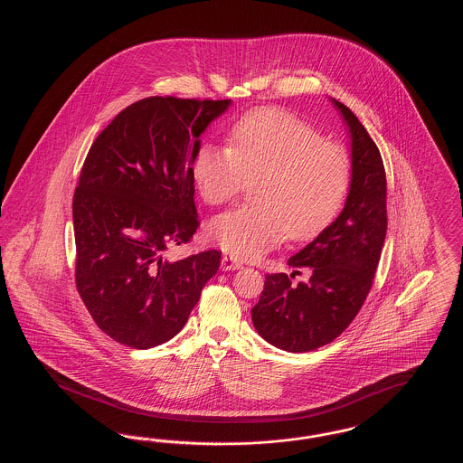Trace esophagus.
Listing matches in <instances>:
<instances>
[{
    "instance_id": "obj_1",
    "label": "esophagus",
    "mask_w": 463,
    "mask_h": 463,
    "mask_svg": "<svg viewBox=\"0 0 463 463\" xmlns=\"http://www.w3.org/2000/svg\"><path fill=\"white\" fill-rule=\"evenodd\" d=\"M242 264L240 260H236V259H232V257H223L221 262L222 270H238V269H241Z\"/></svg>"
}]
</instances>
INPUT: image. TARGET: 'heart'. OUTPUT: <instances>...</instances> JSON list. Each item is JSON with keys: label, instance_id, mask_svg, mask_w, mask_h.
Returning <instances> with one entry per match:
<instances>
[{"label": "heart", "instance_id": "1", "mask_svg": "<svg viewBox=\"0 0 463 463\" xmlns=\"http://www.w3.org/2000/svg\"><path fill=\"white\" fill-rule=\"evenodd\" d=\"M229 147L203 144L193 175L219 206L255 180L257 203L215 217L208 234L229 255L255 260L285 238L306 241L336 217L351 185V157L323 133L278 108L251 110L231 128Z\"/></svg>", "mask_w": 463, "mask_h": 463}]
</instances>
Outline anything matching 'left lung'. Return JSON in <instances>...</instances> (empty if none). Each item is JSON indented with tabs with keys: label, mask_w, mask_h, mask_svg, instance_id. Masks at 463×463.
<instances>
[{
	"label": "left lung",
	"mask_w": 463,
	"mask_h": 463,
	"mask_svg": "<svg viewBox=\"0 0 463 463\" xmlns=\"http://www.w3.org/2000/svg\"><path fill=\"white\" fill-rule=\"evenodd\" d=\"M351 138V185L344 210L288 265L293 274H267L251 308L255 330L288 353L323 347L345 330L370 293L387 234V180L380 151L353 110L331 99ZM309 269L298 286L290 278Z\"/></svg>",
	"instance_id": "obj_1"
}]
</instances>
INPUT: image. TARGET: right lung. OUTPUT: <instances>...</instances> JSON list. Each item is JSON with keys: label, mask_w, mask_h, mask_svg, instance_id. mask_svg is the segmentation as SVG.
Here are the masks:
<instances>
[{"label": "right lung", "mask_w": 463, "mask_h": 463, "mask_svg": "<svg viewBox=\"0 0 463 463\" xmlns=\"http://www.w3.org/2000/svg\"><path fill=\"white\" fill-rule=\"evenodd\" d=\"M232 100L149 97L121 110L90 147L72 199L76 287L112 340L151 349L174 338L217 274V250L168 260L198 229L199 137Z\"/></svg>", "instance_id": "1"}]
</instances>
